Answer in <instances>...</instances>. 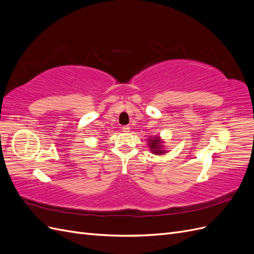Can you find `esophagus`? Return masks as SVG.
Instances as JSON below:
<instances>
[{"instance_id": "34e87169", "label": "esophagus", "mask_w": 254, "mask_h": 254, "mask_svg": "<svg viewBox=\"0 0 254 254\" xmlns=\"http://www.w3.org/2000/svg\"><path fill=\"white\" fill-rule=\"evenodd\" d=\"M129 130H130L129 126H123L122 127V131L123 132H129Z\"/></svg>"}]
</instances>
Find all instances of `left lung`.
Returning <instances> with one entry per match:
<instances>
[{"label": "left lung", "instance_id": "obj_1", "mask_svg": "<svg viewBox=\"0 0 254 254\" xmlns=\"http://www.w3.org/2000/svg\"><path fill=\"white\" fill-rule=\"evenodd\" d=\"M148 146L151 150V152L155 153V155H163L166 152V150L162 147V141L160 140V136H152L148 139Z\"/></svg>", "mask_w": 254, "mask_h": 254}]
</instances>
